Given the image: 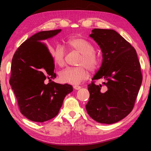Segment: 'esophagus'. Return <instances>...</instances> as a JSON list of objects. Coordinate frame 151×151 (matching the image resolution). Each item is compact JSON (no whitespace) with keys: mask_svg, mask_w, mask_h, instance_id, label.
<instances>
[{"mask_svg":"<svg viewBox=\"0 0 151 151\" xmlns=\"http://www.w3.org/2000/svg\"><path fill=\"white\" fill-rule=\"evenodd\" d=\"M74 88L75 89V90H79V89L81 88V86H78V85H75L73 86Z\"/></svg>","mask_w":151,"mask_h":151,"instance_id":"obj_1","label":"esophagus"}]
</instances>
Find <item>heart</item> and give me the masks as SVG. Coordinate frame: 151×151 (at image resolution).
Returning a JSON list of instances; mask_svg holds the SVG:
<instances>
[{
  "mask_svg": "<svg viewBox=\"0 0 151 151\" xmlns=\"http://www.w3.org/2000/svg\"><path fill=\"white\" fill-rule=\"evenodd\" d=\"M68 47L75 50L82 55L78 61V67H67L60 71V80L65 83L77 85L87 78L89 70H96L100 65V58L94 52V45L88 40L82 37H73L68 39ZM51 58L56 65L63 66L65 63V50L62 45H58L50 51ZM85 66L84 67L83 66Z\"/></svg>",
  "mask_w": 151,
  "mask_h": 151,
  "instance_id": "obj_1",
  "label": "heart"
}]
</instances>
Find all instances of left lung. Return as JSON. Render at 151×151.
I'll return each instance as SVG.
<instances>
[{
	"mask_svg": "<svg viewBox=\"0 0 151 151\" xmlns=\"http://www.w3.org/2000/svg\"><path fill=\"white\" fill-rule=\"evenodd\" d=\"M100 47L103 62L93 80L103 78L104 88L88 85V114L102 124H113L125 118L133 109L142 84L140 65L134 48L112 29H94L89 35Z\"/></svg>",
	"mask_w": 151,
	"mask_h": 151,
	"instance_id": "1",
	"label": "left lung"
}]
</instances>
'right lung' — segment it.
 <instances>
[{
	"instance_id": "1",
	"label": "right lung",
	"mask_w": 151,
	"mask_h": 151,
	"mask_svg": "<svg viewBox=\"0 0 151 151\" xmlns=\"http://www.w3.org/2000/svg\"><path fill=\"white\" fill-rule=\"evenodd\" d=\"M61 29L41 31L18 48L12 60L10 85L20 112L28 119L43 122L57 115L64 99L73 91L68 84L56 83L55 65L46 42ZM47 78L50 83L46 84Z\"/></svg>"
}]
</instances>
